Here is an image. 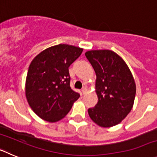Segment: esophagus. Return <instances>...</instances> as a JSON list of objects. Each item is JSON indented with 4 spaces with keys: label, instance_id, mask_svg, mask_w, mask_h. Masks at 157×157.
I'll return each instance as SVG.
<instances>
[{
    "label": "esophagus",
    "instance_id": "obj_1",
    "mask_svg": "<svg viewBox=\"0 0 157 157\" xmlns=\"http://www.w3.org/2000/svg\"><path fill=\"white\" fill-rule=\"evenodd\" d=\"M82 92L83 94H85L86 92V86L82 87Z\"/></svg>",
    "mask_w": 157,
    "mask_h": 157
}]
</instances>
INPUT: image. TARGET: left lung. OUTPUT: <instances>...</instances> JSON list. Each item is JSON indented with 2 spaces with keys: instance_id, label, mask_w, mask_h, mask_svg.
Returning a JSON list of instances; mask_svg holds the SVG:
<instances>
[{
  "instance_id": "obj_1",
  "label": "left lung",
  "mask_w": 157,
  "mask_h": 157,
  "mask_svg": "<svg viewBox=\"0 0 157 157\" xmlns=\"http://www.w3.org/2000/svg\"><path fill=\"white\" fill-rule=\"evenodd\" d=\"M95 71L98 102L88 109L91 120L102 127L117 125L132 109L136 85L125 61L111 50L85 53Z\"/></svg>"
}]
</instances>
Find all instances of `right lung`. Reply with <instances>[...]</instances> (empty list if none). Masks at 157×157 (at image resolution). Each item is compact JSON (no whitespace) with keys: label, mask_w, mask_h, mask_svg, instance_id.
<instances>
[{"label":"right lung","mask_w":157,"mask_h":157,"mask_svg":"<svg viewBox=\"0 0 157 157\" xmlns=\"http://www.w3.org/2000/svg\"><path fill=\"white\" fill-rule=\"evenodd\" d=\"M82 51L59 44L42 51L30 63L26 97L32 110L42 120L51 123L60 120L80 97L71 88L68 67Z\"/></svg>","instance_id":"add662e5"}]
</instances>
